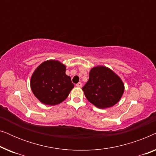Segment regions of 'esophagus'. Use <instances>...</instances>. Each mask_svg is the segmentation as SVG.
Wrapping results in <instances>:
<instances>
[{
	"mask_svg": "<svg viewBox=\"0 0 156 156\" xmlns=\"http://www.w3.org/2000/svg\"><path fill=\"white\" fill-rule=\"evenodd\" d=\"M76 87H82V83L81 82L77 83V84H76Z\"/></svg>",
	"mask_w": 156,
	"mask_h": 156,
	"instance_id": "1",
	"label": "esophagus"
}]
</instances>
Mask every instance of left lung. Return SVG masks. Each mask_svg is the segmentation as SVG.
<instances>
[{"instance_id": "obj_1", "label": "left lung", "mask_w": 156, "mask_h": 156, "mask_svg": "<svg viewBox=\"0 0 156 156\" xmlns=\"http://www.w3.org/2000/svg\"><path fill=\"white\" fill-rule=\"evenodd\" d=\"M82 90L90 103L99 108H106L119 101L124 91V84L109 68L97 66L90 70L89 80Z\"/></svg>"}]
</instances>
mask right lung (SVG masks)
<instances>
[{"instance_id": "obj_1", "label": "right lung", "mask_w": 156, "mask_h": 156, "mask_svg": "<svg viewBox=\"0 0 156 156\" xmlns=\"http://www.w3.org/2000/svg\"><path fill=\"white\" fill-rule=\"evenodd\" d=\"M65 72L66 66L53 59L44 61L36 68L31 76L30 87L40 102L54 106L67 99L74 85Z\"/></svg>"}]
</instances>
